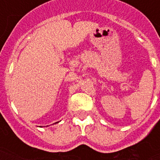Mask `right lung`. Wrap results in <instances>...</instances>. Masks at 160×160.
I'll list each match as a JSON object with an SVG mask.
<instances>
[{
  "label": "right lung",
  "mask_w": 160,
  "mask_h": 160,
  "mask_svg": "<svg viewBox=\"0 0 160 160\" xmlns=\"http://www.w3.org/2000/svg\"><path fill=\"white\" fill-rule=\"evenodd\" d=\"M56 123H58V122H56Z\"/></svg>",
  "instance_id": "add662e5"
}]
</instances>
